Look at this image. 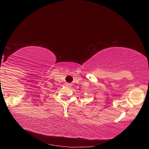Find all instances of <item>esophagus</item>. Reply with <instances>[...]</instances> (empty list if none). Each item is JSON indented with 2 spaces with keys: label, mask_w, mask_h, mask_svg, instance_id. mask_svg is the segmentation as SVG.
Listing matches in <instances>:
<instances>
[{
  "label": "esophagus",
  "mask_w": 149,
  "mask_h": 149,
  "mask_svg": "<svg viewBox=\"0 0 149 149\" xmlns=\"http://www.w3.org/2000/svg\"><path fill=\"white\" fill-rule=\"evenodd\" d=\"M65 85H66L67 87H71L72 86V84H68V83H66V84H65Z\"/></svg>",
  "instance_id": "1"
}]
</instances>
